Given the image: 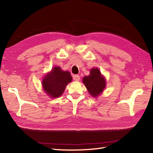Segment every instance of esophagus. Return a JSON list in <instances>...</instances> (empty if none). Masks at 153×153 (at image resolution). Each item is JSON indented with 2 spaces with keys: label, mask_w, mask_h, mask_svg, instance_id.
<instances>
[{
  "label": "esophagus",
  "mask_w": 153,
  "mask_h": 153,
  "mask_svg": "<svg viewBox=\"0 0 153 153\" xmlns=\"http://www.w3.org/2000/svg\"><path fill=\"white\" fill-rule=\"evenodd\" d=\"M73 79H74V81H76V82H78V81L80 79V76H78V75H74Z\"/></svg>",
  "instance_id": "34e87169"
}]
</instances>
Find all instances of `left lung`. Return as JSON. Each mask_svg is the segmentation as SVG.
Returning <instances> with one entry per match:
<instances>
[{
    "instance_id": "obj_1",
    "label": "left lung",
    "mask_w": 153,
    "mask_h": 153,
    "mask_svg": "<svg viewBox=\"0 0 153 153\" xmlns=\"http://www.w3.org/2000/svg\"><path fill=\"white\" fill-rule=\"evenodd\" d=\"M82 81L90 95L93 97H98L106 87L105 78L97 68H92L89 76L84 77Z\"/></svg>"
}]
</instances>
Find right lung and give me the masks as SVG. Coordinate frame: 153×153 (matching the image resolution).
Instances as JSON below:
<instances>
[{"mask_svg": "<svg viewBox=\"0 0 153 153\" xmlns=\"http://www.w3.org/2000/svg\"><path fill=\"white\" fill-rule=\"evenodd\" d=\"M71 81L72 77L69 71L62 70L59 66H54L43 77L42 85L47 95L51 98H57L62 95L66 85Z\"/></svg>", "mask_w": 153, "mask_h": 153, "instance_id": "obj_1", "label": "right lung"}]
</instances>
